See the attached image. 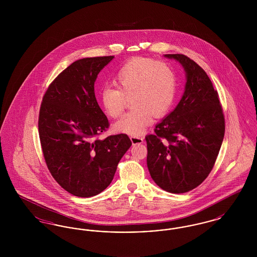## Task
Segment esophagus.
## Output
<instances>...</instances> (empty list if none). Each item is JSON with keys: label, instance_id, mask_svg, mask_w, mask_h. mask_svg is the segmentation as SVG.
I'll list each match as a JSON object with an SVG mask.
<instances>
[{"label": "esophagus", "instance_id": "1", "mask_svg": "<svg viewBox=\"0 0 257 257\" xmlns=\"http://www.w3.org/2000/svg\"><path fill=\"white\" fill-rule=\"evenodd\" d=\"M131 139V142L133 145H138V144H142L143 141H144V138L142 137H138V136H131L130 137Z\"/></svg>", "mask_w": 257, "mask_h": 257}]
</instances>
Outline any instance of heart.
Segmentation results:
<instances>
[{
	"instance_id": "1",
	"label": "heart",
	"mask_w": 257,
	"mask_h": 257,
	"mask_svg": "<svg viewBox=\"0 0 257 257\" xmlns=\"http://www.w3.org/2000/svg\"><path fill=\"white\" fill-rule=\"evenodd\" d=\"M115 88L105 86L99 92V102L112 118L122 114L126 98L129 110L114 124L116 132L142 135L152 116L159 117L171 109L176 94V76L165 61L138 58L127 61L112 78Z\"/></svg>"
}]
</instances>
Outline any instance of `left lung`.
<instances>
[{
  "mask_svg": "<svg viewBox=\"0 0 257 257\" xmlns=\"http://www.w3.org/2000/svg\"><path fill=\"white\" fill-rule=\"evenodd\" d=\"M183 65L185 92L176 108L146 137L147 168L154 182L171 194L194 190L218 157L225 122L219 94L206 72L189 57L168 54Z\"/></svg>",
  "mask_w": 257,
  "mask_h": 257,
  "instance_id": "1",
  "label": "left lung"
}]
</instances>
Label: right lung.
<instances>
[{"instance_id":"right-lung-1","label":"right lung","mask_w":257,"mask_h":257,"mask_svg":"<svg viewBox=\"0 0 257 257\" xmlns=\"http://www.w3.org/2000/svg\"><path fill=\"white\" fill-rule=\"evenodd\" d=\"M113 56L74 61L45 91L38 115L43 157L53 178L69 194L90 197L110 185L132 146L126 134L99 136L110 123L94 93L97 75Z\"/></svg>"}]
</instances>
